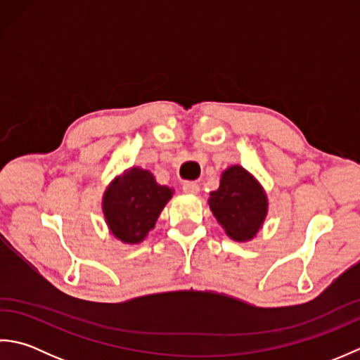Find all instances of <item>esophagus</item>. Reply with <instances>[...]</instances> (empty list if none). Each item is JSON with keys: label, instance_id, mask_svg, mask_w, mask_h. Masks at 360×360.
<instances>
[{"label": "esophagus", "instance_id": "esophagus-1", "mask_svg": "<svg viewBox=\"0 0 360 360\" xmlns=\"http://www.w3.org/2000/svg\"><path fill=\"white\" fill-rule=\"evenodd\" d=\"M182 190L188 195H198L200 193V184L195 181H186L184 186H182Z\"/></svg>", "mask_w": 360, "mask_h": 360}]
</instances>
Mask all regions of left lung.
I'll list each match as a JSON object with an SVG mask.
<instances>
[{
	"mask_svg": "<svg viewBox=\"0 0 360 360\" xmlns=\"http://www.w3.org/2000/svg\"><path fill=\"white\" fill-rule=\"evenodd\" d=\"M210 210L235 241H249L262 229L267 198L248 170L232 165L221 174L219 188L210 193Z\"/></svg>",
	"mask_w": 360,
	"mask_h": 360,
	"instance_id": "left-lung-1",
	"label": "left lung"
}]
</instances>
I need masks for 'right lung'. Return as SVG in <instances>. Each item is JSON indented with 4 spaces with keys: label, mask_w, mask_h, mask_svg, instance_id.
Segmentation results:
<instances>
[{
    "label": "right lung",
    "mask_w": 360,
    "mask_h": 360,
    "mask_svg": "<svg viewBox=\"0 0 360 360\" xmlns=\"http://www.w3.org/2000/svg\"><path fill=\"white\" fill-rule=\"evenodd\" d=\"M173 190L159 186L155 176L133 167L117 176L103 195L106 224L117 240L141 243L155 227Z\"/></svg>",
    "instance_id": "1"
}]
</instances>
